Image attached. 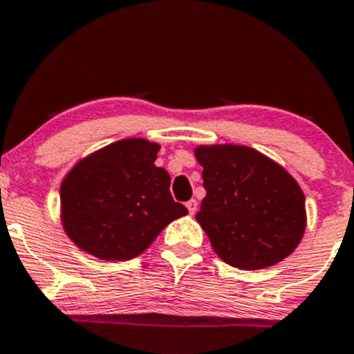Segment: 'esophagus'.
I'll list each match as a JSON object with an SVG mask.
<instances>
[{
  "mask_svg": "<svg viewBox=\"0 0 354 354\" xmlns=\"http://www.w3.org/2000/svg\"><path fill=\"white\" fill-rule=\"evenodd\" d=\"M187 209H188V213H190V214H196L197 209H199V203H197L196 199H190L187 203Z\"/></svg>",
  "mask_w": 354,
  "mask_h": 354,
  "instance_id": "obj_1",
  "label": "esophagus"
}]
</instances>
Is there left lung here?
Segmentation results:
<instances>
[{
	"mask_svg": "<svg viewBox=\"0 0 354 354\" xmlns=\"http://www.w3.org/2000/svg\"><path fill=\"white\" fill-rule=\"evenodd\" d=\"M206 197L196 220L214 253L244 270L276 266L306 232V197L276 160L244 145H199Z\"/></svg>",
	"mask_w": 354,
	"mask_h": 354,
	"instance_id": "1",
	"label": "left lung"
}]
</instances>
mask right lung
Returning a JSON list of instances; mask_svg holds the SVG:
<instances>
[{"label": "right lung", "mask_w": 354, "mask_h": 354, "mask_svg": "<svg viewBox=\"0 0 354 354\" xmlns=\"http://www.w3.org/2000/svg\"><path fill=\"white\" fill-rule=\"evenodd\" d=\"M160 145L127 138L92 151L61 183V223L82 252L131 260L148 250L187 207L174 203L171 178L155 166Z\"/></svg>", "instance_id": "right-lung-1"}]
</instances>
